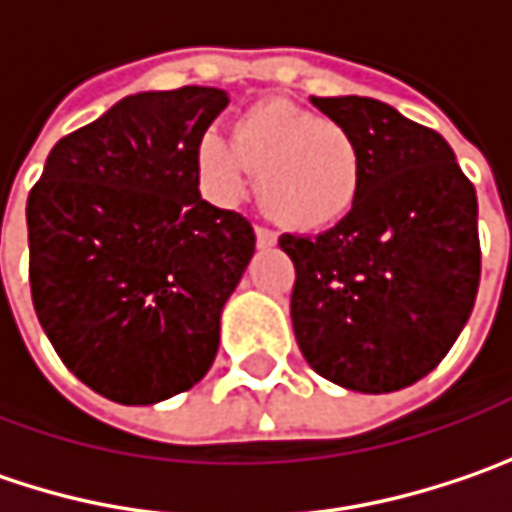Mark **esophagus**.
<instances>
[{"label": "esophagus", "instance_id": "34e87169", "mask_svg": "<svg viewBox=\"0 0 512 512\" xmlns=\"http://www.w3.org/2000/svg\"><path fill=\"white\" fill-rule=\"evenodd\" d=\"M255 237H257V246H260V249H272V246H278V234H275L272 228L257 226Z\"/></svg>", "mask_w": 512, "mask_h": 512}]
</instances>
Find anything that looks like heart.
<instances>
[{
  "instance_id": "1",
  "label": "heart",
  "mask_w": 512,
  "mask_h": 512,
  "mask_svg": "<svg viewBox=\"0 0 512 512\" xmlns=\"http://www.w3.org/2000/svg\"><path fill=\"white\" fill-rule=\"evenodd\" d=\"M196 162L223 199H237L255 173L266 211L295 231H321L345 220L362 182V159L350 133L284 101L246 109L231 138L205 133Z\"/></svg>"
}]
</instances>
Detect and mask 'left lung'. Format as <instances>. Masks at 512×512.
Listing matches in <instances>:
<instances>
[{
    "mask_svg": "<svg viewBox=\"0 0 512 512\" xmlns=\"http://www.w3.org/2000/svg\"><path fill=\"white\" fill-rule=\"evenodd\" d=\"M362 159L356 205L316 237L284 234L295 263L292 330L324 379L391 394L432 374L481 281L478 199L446 138L394 106L310 98Z\"/></svg>",
    "mask_w": 512,
    "mask_h": 512,
    "instance_id": "obj_1",
    "label": "left lung"
}]
</instances>
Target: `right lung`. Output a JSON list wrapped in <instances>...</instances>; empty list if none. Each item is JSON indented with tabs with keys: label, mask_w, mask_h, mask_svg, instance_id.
I'll return each instance as SVG.
<instances>
[{
	"label": "right lung",
	"mask_w": 512,
	"mask_h": 512,
	"mask_svg": "<svg viewBox=\"0 0 512 512\" xmlns=\"http://www.w3.org/2000/svg\"><path fill=\"white\" fill-rule=\"evenodd\" d=\"M228 92L121 98L60 138L28 194L37 318L72 374L121 406L194 388L255 255V228L199 196L196 147Z\"/></svg>",
	"instance_id": "obj_1"
}]
</instances>
